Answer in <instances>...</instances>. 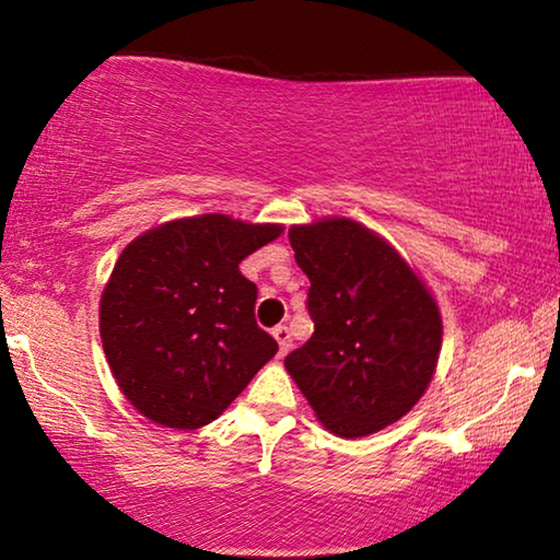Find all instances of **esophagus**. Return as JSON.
<instances>
[{"mask_svg":"<svg viewBox=\"0 0 560 560\" xmlns=\"http://www.w3.org/2000/svg\"><path fill=\"white\" fill-rule=\"evenodd\" d=\"M271 334H273V338L279 340V353L287 355L289 348H291V330L287 326H277L271 330Z\"/></svg>","mask_w":560,"mask_h":560,"instance_id":"1","label":"esophagus"}]
</instances>
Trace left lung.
Segmentation results:
<instances>
[{"label": "left lung", "mask_w": 560, "mask_h": 560, "mask_svg": "<svg viewBox=\"0 0 560 560\" xmlns=\"http://www.w3.org/2000/svg\"><path fill=\"white\" fill-rule=\"evenodd\" d=\"M311 281L314 336L283 360L324 428L365 438L400 420L434 375L442 318L432 293L375 232L346 217L289 230Z\"/></svg>", "instance_id": "obj_1"}]
</instances>
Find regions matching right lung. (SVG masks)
<instances>
[{
	"label": "right lung",
	"instance_id": "add662e5",
	"mask_svg": "<svg viewBox=\"0 0 560 560\" xmlns=\"http://www.w3.org/2000/svg\"><path fill=\"white\" fill-rule=\"evenodd\" d=\"M279 234V224L202 214L122 249L101 296V340L122 395L148 420L210 424L277 355L240 264Z\"/></svg>",
	"mask_w": 560,
	"mask_h": 560
}]
</instances>
